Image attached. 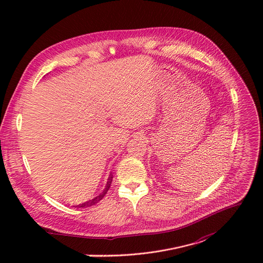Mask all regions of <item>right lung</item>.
<instances>
[{
    "mask_svg": "<svg viewBox=\"0 0 263 263\" xmlns=\"http://www.w3.org/2000/svg\"><path fill=\"white\" fill-rule=\"evenodd\" d=\"M111 181H112V176H110V177L108 178V181H107V183H106V186H105V189L103 190V192L100 194V195H97V196H95L94 198H92V199H90V200H87V201H85V202H83V203H80V205H78V206H76V207H78V208H86V207H91V206L95 205V203L99 202V201H100L101 199H103V197L106 195V193L108 192V190H109V187H110Z\"/></svg>",
    "mask_w": 263,
    "mask_h": 263,
    "instance_id": "add662e5",
    "label": "right lung"
}]
</instances>
